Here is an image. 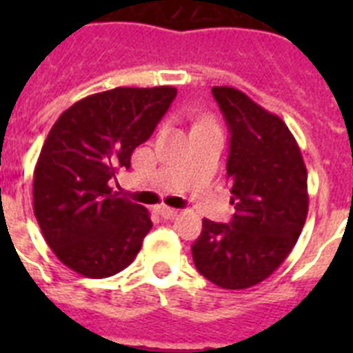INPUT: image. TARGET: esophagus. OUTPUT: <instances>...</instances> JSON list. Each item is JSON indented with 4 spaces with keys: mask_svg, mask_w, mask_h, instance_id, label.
I'll use <instances>...</instances> for the list:
<instances>
[{
    "mask_svg": "<svg viewBox=\"0 0 353 353\" xmlns=\"http://www.w3.org/2000/svg\"><path fill=\"white\" fill-rule=\"evenodd\" d=\"M159 214H161L162 219H168V221H173L179 217V210H174V208H170V207H161Z\"/></svg>",
    "mask_w": 353,
    "mask_h": 353,
    "instance_id": "esophagus-1",
    "label": "esophagus"
}]
</instances>
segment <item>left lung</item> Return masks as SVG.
<instances>
[{
  "label": "left lung",
  "instance_id": "left-lung-1",
  "mask_svg": "<svg viewBox=\"0 0 353 353\" xmlns=\"http://www.w3.org/2000/svg\"><path fill=\"white\" fill-rule=\"evenodd\" d=\"M212 93L232 134L226 173L235 214L230 224L203 219L192 260L219 288L245 290L279 269L297 244L310 207L307 170L277 114L232 86Z\"/></svg>",
  "mask_w": 353,
  "mask_h": 353
}]
</instances>
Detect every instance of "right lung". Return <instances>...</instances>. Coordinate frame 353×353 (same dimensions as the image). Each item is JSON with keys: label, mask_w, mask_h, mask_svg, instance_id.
<instances>
[{"label": "right lung", "mask_w": 353, "mask_h": 353, "mask_svg": "<svg viewBox=\"0 0 353 353\" xmlns=\"http://www.w3.org/2000/svg\"><path fill=\"white\" fill-rule=\"evenodd\" d=\"M176 97L173 86L113 88L84 97L49 130L33 171V212L56 258L92 279L138 256L150 212L109 182L152 136Z\"/></svg>", "instance_id": "add662e5"}]
</instances>
